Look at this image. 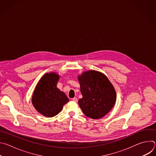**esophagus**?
Returning <instances> with one entry per match:
<instances>
[{"label": "esophagus", "mask_w": 156, "mask_h": 156, "mask_svg": "<svg viewBox=\"0 0 156 156\" xmlns=\"http://www.w3.org/2000/svg\"><path fill=\"white\" fill-rule=\"evenodd\" d=\"M72 101H73L75 102H78V99L76 98H74L72 99Z\"/></svg>", "instance_id": "34e87169"}]
</instances>
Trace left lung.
<instances>
[{
  "instance_id": "8db88e82",
  "label": "left lung",
  "mask_w": 156,
  "mask_h": 156,
  "mask_svg": "<svg viewBox=\"0 0 156 156\" xmlns=\"http://www.w3.org/2000/svg\"><path fill=\"white\" fill-rule=\"evenodd\" d=\"M83 98L78 104L87 117L99 119L112 109L116 101L114 87L107 77L96 70H89L78 76Z\"/></svg>"
}]
</instances>
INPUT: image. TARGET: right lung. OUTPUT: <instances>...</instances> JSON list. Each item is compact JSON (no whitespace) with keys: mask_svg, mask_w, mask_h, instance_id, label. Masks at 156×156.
Here are the masks:
<instances>
[{"mask_svg":"<svg viewBox=\"0 0 156 156\" xmlns=\"http://www.w3.org/2000/svg\"><path fill=\"white\" fill-rule=\"evenodd\" d=\"M60 77L55 72L44 75L37 83L32 96V104L39 113L52 117L62 110L69 101L65 94L57 88Z\"/></svg>","mask_w":156,"mask_h":156,"instance_id":"1","label":"right lung"}]
</instances>
